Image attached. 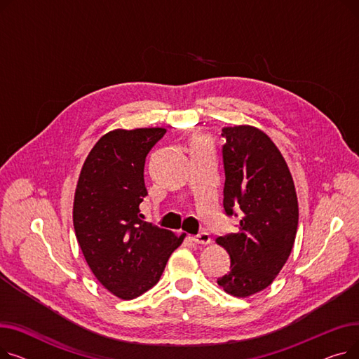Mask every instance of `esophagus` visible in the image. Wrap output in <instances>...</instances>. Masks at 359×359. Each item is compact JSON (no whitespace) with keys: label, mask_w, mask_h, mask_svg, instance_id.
<instances>
[{"label":"esophagus","mask_w":359,"mask_h":359,"mask_svg":"<svg viewBox=\"0 0 359 359\" xmlns=\"http://www.w3.org/2000/svg\"><path fill=\"white\" fill-rule=\"evenodd\" d=\"M192 241L196 244H203V246H206V244H210L211 238H210L208 233H199L198 236L192 237Z\"/></svg>","instance_id":"1"}]
</instances>
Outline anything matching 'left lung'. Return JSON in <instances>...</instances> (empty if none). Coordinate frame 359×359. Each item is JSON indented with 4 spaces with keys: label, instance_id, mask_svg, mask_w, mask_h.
Listing matches in <instances>:
<instances>
[{
    "label": "left lung",
    "instance_id": "1",
    "mask_svg": "<svg viewBox=\"0 0 359 359\" xmlns=\"http://www.w3.org/2000/svg\"><path fill=\"white\" fill-rule=\"evenodd\" d=\"M224 210H241L236 233L215 241L230 255L217 284L246 298L268 288L288 260L298 227V201L285 158L273 141L250 125L222 128Z\"/></svg>",
    "mask_w": 359,
    "mask_h": 359
}]
</instances>
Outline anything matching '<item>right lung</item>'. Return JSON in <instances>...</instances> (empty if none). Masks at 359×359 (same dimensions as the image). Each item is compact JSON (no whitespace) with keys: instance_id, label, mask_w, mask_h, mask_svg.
<instances>
[{"instance_id":"right-lung-1","label":"right lung","mask_w":359,"mask_h":359,"mask_svg":"<svg viewBox=\"0 0 359 359\" xmlns=\"http://www.w3.org/2000/svg\"><path fill=\"white\" fill-rule=\"evenodd\" d=\"M164 128L113 129L91 148L74 195L72 221L88 268L121 299L153 288L184 234L142 221L145 157Z\"/></svg>"}]
</instances>
